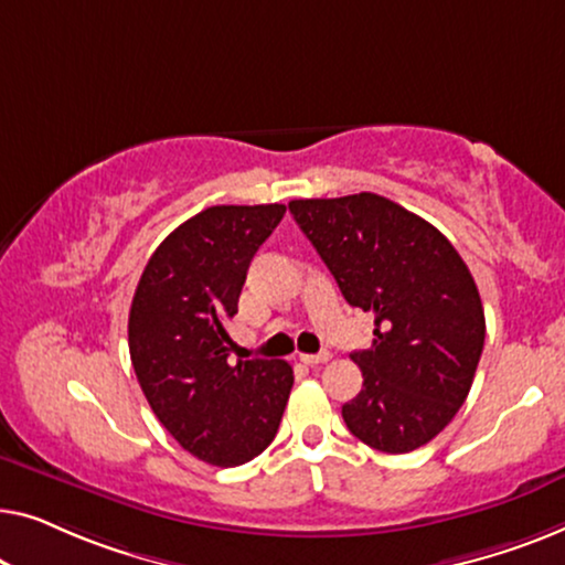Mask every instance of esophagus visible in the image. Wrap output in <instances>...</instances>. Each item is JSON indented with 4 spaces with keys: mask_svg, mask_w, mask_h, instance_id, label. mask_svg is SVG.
Here are the masks:
<instances>
[{
    "mask_svg": "<svg viewBox=\"0 0 565 565\" xmlns=\"http://www.w3.org/2000/svg\"><path fill=\"white\" fill-rule=\"evenodd\" d=\"M299 361L307 363V365H320V363H328L330 361V353L322 351V353H299Z\"/></svg>",
    "mask_w": 565,
    "mask_h": 565,
    "instance_id": "esophagus-1",
    "label": "esophagus"
}]
</instances>
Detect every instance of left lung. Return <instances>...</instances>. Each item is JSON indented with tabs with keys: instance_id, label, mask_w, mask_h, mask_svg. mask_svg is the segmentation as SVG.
Segmentation results:
<instances>
[{
	"instance_id": "8db88e82",
	"label": "left lung",
	"mask_w": 565,
	"mask_h": 565,
	"mask_svg": "<svg viewBox=\"0 0 565 565\" xmlns=\"http://www.w3.org/2000/svg\"><path fill=\"white\" fill-rule=\"evenodd\" d=\"M289 212L335 276L348 305L373 312V345L343 404L355 438L381 452L430 443L471 392L487 320L479 289L448 237L386 196L294 200Z\"/></svg>"
}]
</instances>
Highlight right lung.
<instances>
[{
  "label": "right lung",
  "mask_w": 565,
  "mask_h": 565,
  "mask_svg": "<svg viewBox=\"0 0 565 565\" xmlns=\"http://www.w3.org/2000/svg\"><path fill=\"white\" fill-rule=\"evenodd\" d=\"M284 204L206 206L150 256L135 289L127 343L158 423L212 466L260 456L279 430L294 371L286 361H230L227 320L237 315L253 256Z\"/></svg>",
  "instance_id": "1"
}]
</instances>
